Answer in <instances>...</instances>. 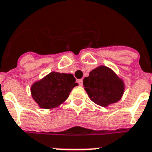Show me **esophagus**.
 Segmentation results:
<instances>
[{"instance_id": "1", "label": "esophagus", "mask_w": 152, "mask_h": 152, "mask_svg": "<svg viewBox=\"0 0 152 152\" xmlns=\"http://www.w3.org/2000/svg\"><path fill=\"white\" fill-rule=\"evenodd\" d=\"M77 82H78V84H79L81 86H82V85H83V81H82V79L77 80Z\"/></svg>"}]
</instances>
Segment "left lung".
I'll list each match as a JSON object with an SVG mask.
<instances>
[{"mask_svg": "<svg viewBox=\"0 0 152 152\" xmlns=\"http://www.w3.org/2000/svg\"><path fill=\"white\" fill-rule=\"evenodd\" d=\"M83 85L90 100L102 107L117 102L124 92L123 80L104 66L90 71L89 76L83 79Z\"/></svg>", "mask_w": 152, "mask_h": 152, "instance_id": "1", "label": "left lung"}]
</instances>
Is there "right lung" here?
<instances>
[{"label":"right lung","mask_w":152,"mask_h":152,"mask_svg":"<svg viewBox=\"0 0 152 152\" xmlns=\"http://www.w3.org/2000/svg\"><path fill=\"white\" fill-rule=\"evenodd\" d=\"M75 81L71 74L50 72L32 84V98L40 108H56L67 99L73 88L77 86Z\"/></svg>","instance_id":"add662e5"}]
</instances>
